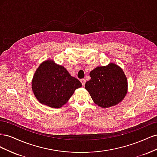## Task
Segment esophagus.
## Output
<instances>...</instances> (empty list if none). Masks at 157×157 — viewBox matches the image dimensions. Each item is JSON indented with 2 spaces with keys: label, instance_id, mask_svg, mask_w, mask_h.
Listing matches in <instances>:
<instances>
[{
  "label": "esophagus",
  "instance_id": "34e87169",
  "mask_svg": "<svg viewBox=\"0 0 157 157\" xmlns=\"http://www.w3.org/2000/svg\"><path fill=\"white\" fill-rule=\"evenodd\" d=\"M80 82H81L82 86H84L85 83H86V80H85V79H81V80H80Z\"/></svg>",
  "mask_w": 157,
  "mask_h": 157
}]
</instances>
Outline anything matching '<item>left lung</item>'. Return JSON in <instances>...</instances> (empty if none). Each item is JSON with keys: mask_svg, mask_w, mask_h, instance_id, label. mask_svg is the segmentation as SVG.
<instances>
[{"mask_svg": "<svg viewBox=\"0 0 157 157\" xmlns=\"http://www.w3.org/2000/svg\"><path fill=\"white\" fill-rule=\"evenodd\" d=\"M91 78L84 86L94 102L108 108L121 102L128 92V80L124 71L115 63L99 66L90 71Z\"/></svg>", "mask_w": 157, "mask_h": 157, "instance_id": "8db88e82", "label": "left lung"}]
</instances>
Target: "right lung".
I'll use <instances>...</instances> for the list:
<instances>
[{
	"instance_id": "1",
	"label": "right lung",
	"mask_w": 157,
	"mask_h": 157,
	"mask_svg": "<svg viewBox=\"0 0 157 157\" xmlns=\"http://www.w3.org/2000/svg\"><path fill=\"white\" fill-rule=\"evenodd\" d=\"M32 90L41 104L60 108L69 101L75 90L82 86L63 66L47 59L41 63L33 77Z\"/></svg>"
}]
</instances>
